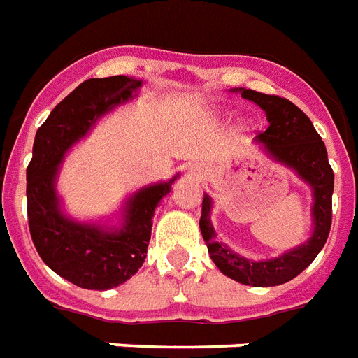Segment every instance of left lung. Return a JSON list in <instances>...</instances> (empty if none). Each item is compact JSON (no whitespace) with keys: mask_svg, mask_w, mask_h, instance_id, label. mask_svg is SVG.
<instances>
[{"mask_svg":"<svg viewBox=\"0 0 358 358\" xmlns=\"http://www.w3.org/2000/svg\"><path fill=\"white\" fill-rule=\"evenodd\" d=\"M244 99L257 103L268 118V127L259 133L257 138L274 159L293 167L302 180L312 185L313 197V229L312 238L291 252L270 261H248L215 242V231L210 223V197L203 199L201 233L208 245V253L215 266L236 282L253 287H272L293 280L308 268L329 238L332 223V191L334 173L327 157V148L313 124L299 106L280 95H266L253 90H240Z\"/></svg>","mask_w":358,"mask_h":358,"instance_id":"left-lung-1","label":"left lung"}]
</instances>
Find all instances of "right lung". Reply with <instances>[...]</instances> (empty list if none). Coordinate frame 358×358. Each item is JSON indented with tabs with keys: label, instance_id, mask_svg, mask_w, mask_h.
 <instances>
[{
	"label": "right lung",
	"instance_id": "right-lung-1",
	"mask_svg": "<svg viewBox=\"0 0 358 358\" xmlns=\"http://www.w3.org/2000/svg\"><path fill=\"white\" fill-rule=\"evenodd\" d=\"M141 84L122 75L84 80L54 106L35 135L34 157L26 171L31 240L56 274L82 289L118 287L138 272L148 252L154 212L174 182L150 185L129 199L118 231L69 222L59 212L54 180L64 154L88 133L95 120L129 99Z\"/></svg>",
	"mask_w": 358,
	"mask_h": 358
}]
</instances>
